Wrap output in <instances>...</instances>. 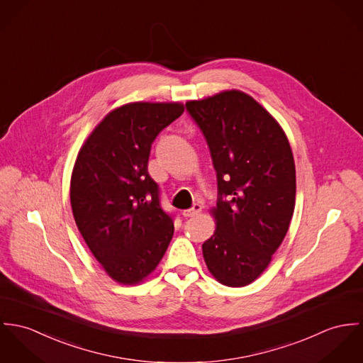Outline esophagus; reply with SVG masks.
I'll list each match as a JSON object with an SVG mask.
<instances>
[{
	"mask_svg": "<svg viewBox=\"0 0 363 363\" xmlns=\"http://www.w3.org/2000/svg\"><path fill=\"white\" fill-rule=\"evenodd\" d=\"M201 211V204H199V203H195V204H194L191 208H186V210H184V211H182V216H184V217H195V216H198Z\"/></svg>",
	"mask_w": 363,
	"mask_h": 363,
	"instance_id": "esophagus-1",
	"label": "esophagus"
}]
</instances>
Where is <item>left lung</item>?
<instances>
[{"mask_svg":"<svg viewBox=\"0 0 363 363\" xmlns=\"http://www.w3.org/2000/svg\"><path fill=\"white\" fill-rule=\"evenodd\" d=\"M201 128L217 174V227L201 245L217 281L245 286L272 262L295 207V162L288 139L256 100L228 90L185 104Z\"/></svg>","mask_w":363,"mask_h":363,"instance_id":"1","label":"left lung"}]
</instances>
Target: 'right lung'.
<instances>
[{"mask_svg":"<svg viewBox=\"0 0 363 363\" xmlns=\"http://www.w3.org/2000/svg\"><path fill=\"white\" fill-rule=\"evenodd\" d=\"M184 113L181 103H129L111 111L82 146L71 178L74 218L94 257L120 284H138L174 234L160 188L147 172L152 143Z\"/></svg>","mask_w":363,"mask_h":363,"instance_id":"1","label":"right lung"}]
</instances>
